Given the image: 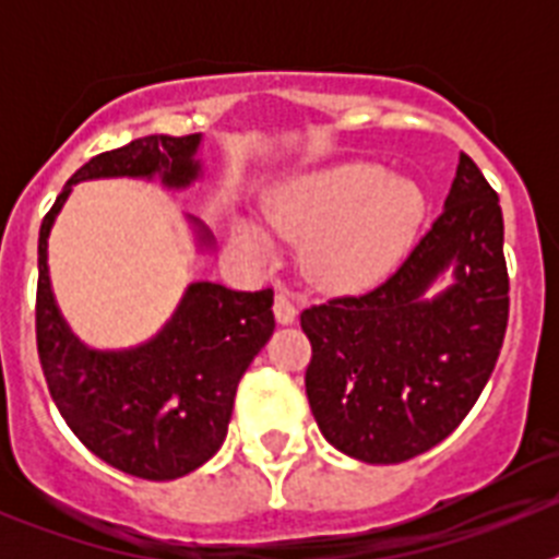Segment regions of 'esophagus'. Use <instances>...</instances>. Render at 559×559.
Here are the masks:
<instances>
[{
  "label": "esophagus",
  "mask_w": 559,
  "mask_h": 559,
  "mask_svg": "<svg viewBox=\"0 0 559 559\" xmlns=\"http://www.w3.org/2000/svg\"><path fill=\"white\" fill-rule=\"evenodd\" d=\"M274 313H276V322H283V324L296 322V305L294 299H290L288 290H276Z\"/></svg>",
  "instance_id": "esophagus-1"
}]
</instances>
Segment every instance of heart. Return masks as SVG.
<instances>
[{
  "mask_svg": "<svg viewBox=\"0 0 559 559\" xmlns=\"http://www.w3.org/2000/svg\"><path fill=\"white\" fill-rule=\"evenodd\" d=\"M426 199L414 181L392 179L378 162H347L294 181L271 206V224L310 237L305 269L324 285H358L378 274L417 229ZM243 249L263 251L249 224L235 226Z\"/></svg>",
  "mask_w": 559,
  "mask_h": 559,
  "instance_id": "1",
  "label": "heart"
}]
</instances>
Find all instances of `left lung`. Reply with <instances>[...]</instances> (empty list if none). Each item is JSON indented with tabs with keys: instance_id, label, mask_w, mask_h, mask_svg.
I'll list each match as a JSON object with an SVG mask.
<instances>
[{
	"instance_id": "1",
	"label": "left lung",
	"mask_w": 559,
	"mask_h": 559,
	"mask_svg": "<svg viewBox=\"0 0 559 559\" xmlns=\"http://www.w3.org/2000/svg\"><path fill=\"white\" fill-rule=\"evenodd\" d=\"M454 285L425 299L442 270ZM510 319L498 192L467 153L431 229L392 276L302 310L310 412L330 445L369 464L431 451L487 386Z\"/></svg>"
}]
</instances>
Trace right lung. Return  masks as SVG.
<instances>
[{"label":"right lung","instance_id":"add662e5","mask_svg":"<svg viewBox=\"0 0 559 559\" xmlns=\"http://www.w3.org/2000/svg\"><path fill=\"white\" fill-rule=\"evenodd\" d=\"M199 133H151L97 153L63 185L38 231L36 344L58 412L103 462L147 481H173L224 445L237 383L274 333V290L192 283L159 335L126 353L86 349L52 299L47 237L72 185L159 173L167 187L199 176ZM201 243L210 235L201 231Z\"/></svg>","mask_w":559,"mask_h":559}]
</instances>
